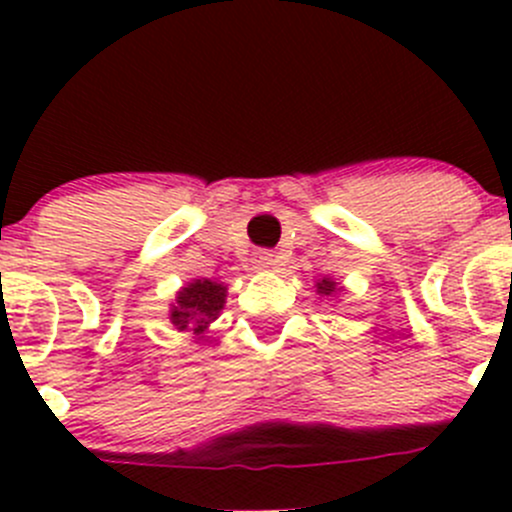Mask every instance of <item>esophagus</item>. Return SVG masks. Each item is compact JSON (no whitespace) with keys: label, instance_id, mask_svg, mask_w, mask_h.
Returning <instances> with one entry per match:
<instances>
[{"label":"esophagus","instance_id":"esophagus-1","mask_svg":"<svg viewBox=\"0 0 512 512\" xmlns=\"http://www.w3.org/2000/svg\"><path fill=\"white\" fill-rule=\"evenodd\" d=\"M255 265L257 270H270V267L277 265V255H272V252H257Z\"/></svg>","mask_w":512,"mask_h":512}]
</instances>
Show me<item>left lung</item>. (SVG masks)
I'll list each match as a JSON object with an SVG mask.
<instances>
[{
    "label": "left lung",
    "instance_id": "obj_1",
    "mask_svg": "<svg viewBox=\"0 0 512 512\" xmlns=\"http://www.w3.org/2000/svg\"><path fill=\"white\" fill-rule=\"evenodd\" d=\"M314 289H317L319 297L324 299H334L339 292H344V287L339 285V282H334L332 277H322V280H317L314 282Z\"/></svg>",
    "mask_w": 512,
    "mask_h": 512
}]
</instances>
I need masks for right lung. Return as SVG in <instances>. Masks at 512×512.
I'll return each mask as SVG.
<instances>
[{"instance_id":"right-lung-1","label":"right lung","mask_w":512,"mask_h":512,"mask_svg":"<svg viewBox=\"0 0 512 512\" xmlns=\"http://www.w3.org/2000/svg\"><path fill=\"white\" fill-rule=\"evenodd\" d=\"M225 297V282L208 280V277L190 280L188 285L175 292L173 304H170V324L175 332L205 334L223 312Z\"/></svg>"}]
</instances>
